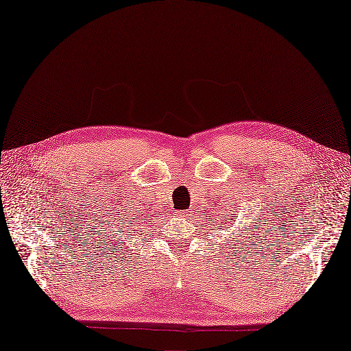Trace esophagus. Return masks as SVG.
Listing matches in <instances>:
<instances>
[{
    "instance_id": "obj_1",
    "label": "esophagus",
    "mask_w": 351,
    "mask_h": 351,
    "mask_svg": "<svg viewBox=\"0 0 351 351\" xmlns=\"http://www.w3.org/2000/svg\"><path fill=\"white\" fill-rule=\"evenodd\" d=\"M188 212H184V210H179V212H176V217H179L181 219H186V217H188Z\"/></svg>"
}]
</instances>
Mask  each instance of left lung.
Listing matches in <instances>:
<instances>
[{
  "mask_svg": "<svg viewBox=\"0 0 351 351\" xmlns=\"http://www.w3.org/2000/svg\"><path fill=\"white\" fill-rule=\"evenodd\" d=\"M226 212L223 213H221L222 215V218L221 217H218V226H221V227H223V226H227V223H231V222H234L236 221V218L237 217H234V213H231L230 215V210L228 209H223ZM234 212H236V209H234ZM232 236H234V232H232Z\"/></svg>",
  "mask_w": 351,
  "mask_h": 351,
  "instance_id": "8db88e82",
  "label": "left lung"
}]
</instances>
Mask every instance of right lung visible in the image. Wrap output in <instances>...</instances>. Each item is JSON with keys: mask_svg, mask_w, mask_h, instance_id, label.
<instances>
[{"mask_svg": "<svg viewBox=\"0 0 351 351\" xmlns=\"http://www.w3.org/2000/svg\"><path fill=\"white\" fill-rule=\"evenodd\" d=\"M132 219H133V218H132Z\"/></svg>", "mask_w": 351, "mask_h": 351, "instance_id": "obj_1", "label": "right lung"}]
</instances>
